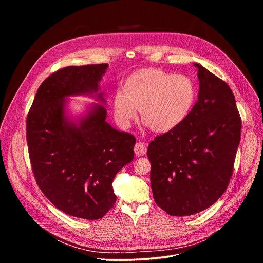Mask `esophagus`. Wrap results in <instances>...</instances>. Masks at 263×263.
I'll use <instances>...</instances> for the list:
<instances>
[{"label": "esophagus", "instance_id": "esophagus-1", "mask_svg": "<svg viewBox=\"0 0 263 263\" xmlns=\"http://www.w3.org/2000/svg\"><path fill=\"white\" fill-rule=\"evenodd\" d=\"M134 153L136 156H143L146 153V146L142 142H136L134 146Z\"/></svg>", "mask_w": 263, "mask_h": 263}]
</instances>
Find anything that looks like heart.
<instances>
[{
	"instance_id": "heart-1",
	"label": "heart",
	"mask_w": 263,
	"mask_h": 263,
	"mask_svg": "<svg viewBox=\"0 0 263 263\" xmlns=\"http://www.w3.org/2000/svg\"><path fill=\"white\" fill-rule=\"evenodd\" d=\"M197 98L194 82L184 74L159 68H142L125 80L114 98L117 121L129 128L140 109L141 120L155 132L179 127L191 114Z\"/></svg>"
}]
</instances>
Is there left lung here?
Returning a JSON list of instances; mask_svg holds the SVG:
<instances>
[{
	"label": "left lung",
	"mask_w": 263,
	"mask_h": 263,
	"mask_svg": "<svg viewBox=\"0 0 263 263\" xmlns=\"http://www.w3.org/2000/svg\"><path fill=\"white\" fill-rule=\"evenodd\" d=\"M199 95L186 120L149 142L155 203L167 214L187 216L213 205L227 190L240 141L241 120L226 82L200 63Z\"/></svg>",
	"instance_id": "left-lung-1"
}]
</instances>
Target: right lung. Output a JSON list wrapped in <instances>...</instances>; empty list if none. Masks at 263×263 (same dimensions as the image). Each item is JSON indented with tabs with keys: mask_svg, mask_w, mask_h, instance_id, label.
<instances>
[{
	"mask_svg": "<svg viewBox=\"0 0 263 263\" xmlns=\"http://www.w3.org/2000/svg\"><path fill=\"white\" fill-rule=\"evenodd\" d=\"M107 68L103 63L55 71L37 90L27 118L29 156L40 189L56 208L85 219H99L115 206L112 182L134 157L135 137L106 122L99 90ZM74 95L102 104L73 119L67 105Z\"/></svg>",
	"mask_w": 263,
	"mask_h": 263,
	"instance_id": "obj_1",
	"label": "right lung"
}]
</instances>
